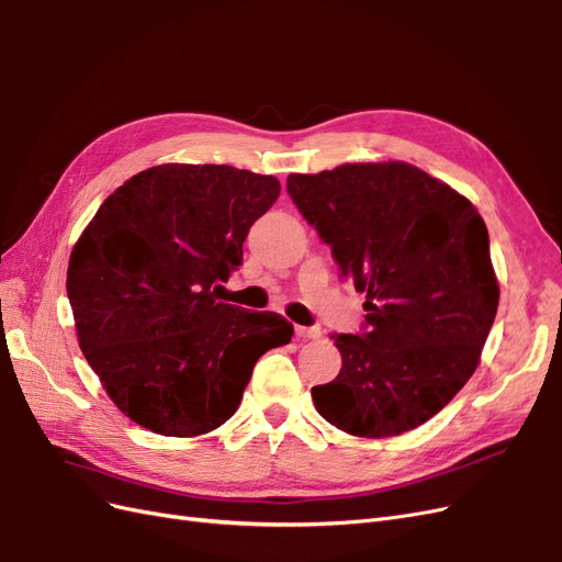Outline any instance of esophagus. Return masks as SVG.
<instances>
[{
	"label": "esophagus",
	"mask_w": 562,
	"mask_h": 562,
	"mask_svg": "<svg viewBox=\"0 0 562 562\" xmlns=\"http://www.w3.org/2000/svg\"><path fill=\"white\" fill-rule=\"evenodd\" d=\"M294 331H296V336L303 338V340H315V338L322 336V329H319V327H296Z\"/></svg>",
	"instance_id": "1"
}]
</instances>
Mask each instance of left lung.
Returning a JSON list of instances; mask_svg holds the SVG:
<instances>
[{"label":"left lung","instance_id":"obj_1","mask_svg":"<svg viewBox=\"0 0 562 562\" xmlns=\"http://www.w3.org/2000/svg\"><path fill=\"white\" fill-rule=\"evenodd\" d=\"M286 191L367 294V331L331 334L342 369L311 390L317 413L364 439L420 427L472 378L495 322L499 284L479 210L404 160L289 175Z\"/></svg>","mask_w":562,"mask_h":562}]
</instances>
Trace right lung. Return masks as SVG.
I'll list each match as a JSON object with an SVG mask.
<instances>
[{"mask_svg": "<svg viewBox=\"0 0 562 562\" xmlns=\"http://www.w3.org/2000/svg\"><path fill=\"white\" fill-rule=\"evenodd\" d=\"M280 182L231 166L166 162L100 205L71 249L79 348L116 408L162 437H201L238 411L257 359L294 336L278 313L216 292Z\"/></svg>", "mask_w": 562, "mask_h": 562, "instance_id": "1", "label": "right lung"}]
</instances>
